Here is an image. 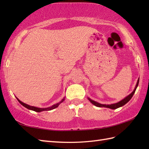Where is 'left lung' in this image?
<instances>
[{
  "instance_id": "8db88e82",
  "label": "left lung",
  "mask_w": 149,
  "mask_h": 149,
  "mask_svg": "<svg viewBox=\"0 0 149 149\" xmlns=\"http://www.w3.org/2000/svg\"><path fill=\"white\" fill-rule=\"evenodd\" d=\"M138 84H139V79H138V80L137 81L136 85L135 88H134V90H133V91H132V92L131 94H129L128 96L125 97L124 99H122V100H120V102H117V103H115V104H100L99 102H96V101H94L93 100L90 99V98H88V99L90 101L91 103H92L93 105H95V106H97V107H107V108H110V109H115L118 108V107H120L123 106V105H125V104H127L129 102V101L131 99V98L132 97V96H133V95L135 93V91H136V88H137V87L138 86Z\"/></svg>"
}]
</instances>
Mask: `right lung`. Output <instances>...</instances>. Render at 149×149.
Returning <instances> with one entry per match:
<instances>
[{
  "label": "right lung",
  "instance_id": "right-lung-1",
  "mask_svg": "<svg viewBox=\"0 0 149 149\" xmlns=\"http://www.w3.org/2000/svg\"><path fill=\"white\" fill-rule=\"evenodd\" d=\"M17 99L18 100V101L19 102H20L22 106H24L25 107H26V108H27L28 109H31V110H33V111H34L36 112H41V111H50V110H52V109H54L56 108V107H58V106L60 104H61V102H63V101L65 100V98H63V99L61 100V102H59V103H57L56 104H54V105L52 106L51 107H46V108H40V107H34V106H29L28 105V104H25L24 102H22V101H20V100H19L17 97Z\"/></svg>",
  "mask_w": 149,
  "mask_h": 149
}]
</instances>
